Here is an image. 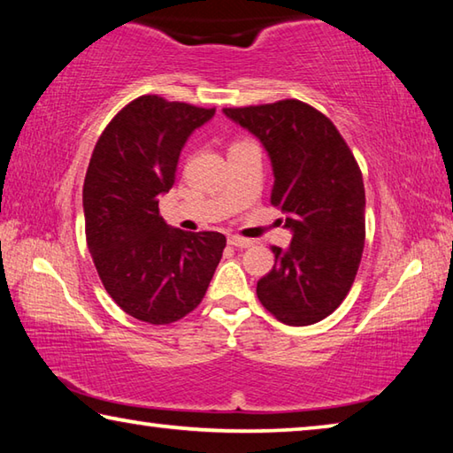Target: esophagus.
<instances>
[{
    "label": "esophagus",
    "mask_w": 453,
    "mask_h": 453,
    "mask_svg": "<svg viewBox=\"0 0 453 453\" xmlns=\"http://www.w3.org/2000/svg\"><path fill=\"white\" fill-rule=\"evenodd\" d=\"M227 243L234 245V248H251L254 245V242L251 240H245V237H240V235H229L227 237Z\"/></svg>",
    "instance_id": "34e87169"
}]
</instances>
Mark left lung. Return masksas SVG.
Returning <instances> with one entry per match:
<instances>
[{"label": "left lung", "instance_id": "1", "mask_svg": "<svg viewBox=\"0 0 453 453\" xmlns=\"http://www.w3.org/2000/svg\"><path fill=\"white\" fill-rule=\"evenodd\" d=\"M270 153L272 205L294 232L288 250L272 245L273 270L257 297L275 319L311 326L334 313L354 286L365 242L362 170L332 119L300 99L224 107Z\"/></svg>", "mask_w": 453, "mask_h": 453}]
</instances>
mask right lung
Listing matches in <instances>:
<instances>
[{
  "label": "right lung",
  "mask_w": 453,
  "mask_h": 453,
  "mask_svg": "<svg viewBox=\"0 0 453 453\" xmlns=\"http://www.w3.org/2000/svg\"><path fill=\"white\" fill-rule=\"evenodd\" d=\"M216 107L140 96L99 135L83 181L86 240L107 294L153 326L194 311L226 248L218 232L189 234L159 216L183 143Z\"/></svg>",
  "instance_id": "right-lung-1"
}]
</instances>
